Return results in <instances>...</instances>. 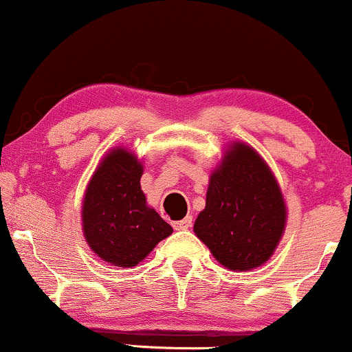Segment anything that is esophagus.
Instances as JSON below:
<instances>
[{"label":"esophagus","mask_w":352,"mask_h":352,"mask_svg":"<svg viewBox=\"0 0 352 352\" xmlns=\"http://www.w3.org/2000/svg\"><path fill=\"white\" fill-rule=\"evenodd\" d=\"M192 227V217H185L184 220L173 221V228L175 230H187Z\"/></svg>","instance_id":"obj_1"}]
</instances>
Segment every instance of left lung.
Here are the masks:
<instances>
[{"label": "left lung", "mask_w": 352, "mask_h": 352, "mask_svg": "<svg viewBox=\"0 0 352 352\" xmlns=\"http://www.w3.org/2000/svg\"><path fill=\"white\" fill-rule=\"evenodd\" d=\"M286 208L268 165L252 147L235 144L210 177L195 235L230 270L256 268L276 248Z\"/></svg>", "instance_id": "obj_1"}]
</instances>
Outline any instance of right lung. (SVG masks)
Returning a JSON list of instances; mask_svg holds the SVG:
<instances>
[{"instance_id": "right-lung-1", "label": "right lung", "mask_w": 352, "mask_h": 352, "mask_svg": "<svg viewBox=\"0 0 352 352\" xmlns=\"http://www.w3.org/2000/svg\"><path fill=\"white\" fill-rule=\"evenodd\" d=\"M142 165L124 148L112 151L92 175L82 205L84 235L104 261L131 268L173 232L145 204Z\"/></svg>"}]
</instances>
